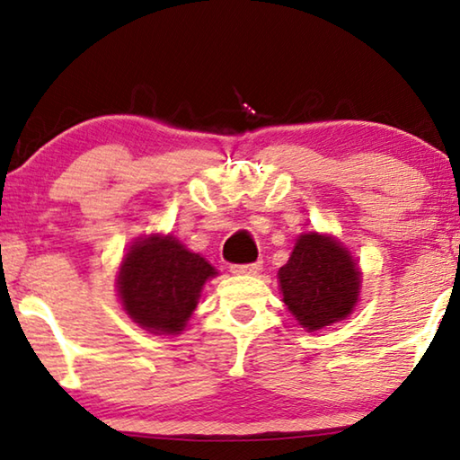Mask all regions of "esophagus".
<instances>
[{
  "mask_svg": "<svg viewBox=\"0 0 460 460\" xmlns=\"http://www.w3.org/2000/svg\"><path fill=\"white\" fill-rule=\"evenodd\" d=\"M260 262H250V264H231L233 274H256L260 272Z\"/></svg>",
  "mask_w": 460,
  "mask_h": 460,
  "instance_id": "obj_1",
  "label": "esophagus"
}]
</instances>
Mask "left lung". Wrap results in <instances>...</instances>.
<instances>
[{
	"label": "left lung",
	"instance_id": "obj_1",
	"mask_svg": "<svg viewBox=\"0 0 460 460\" xmlns=\"http://www.w3.org/2000/svg\"><path fill=\"white\" fill-rule=\"evenodd\" d=\"M279 283L287 310L314 332L353 312L361 272L339 239L310 231L297 237L291 258L280 266Z\"/></svg>",
	"mask_w": 460,
	"mask_h": 460
}]
</instances>
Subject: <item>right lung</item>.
<instances>
[{"label":"right lung","instance_id":"obj_1","mask_svg":"<svg viewBox=\"0 0 460 460\" xmlns=\"http://www.w3.org/2000/svg\"><path fill=\"white\" fill-rule=\"evenodd\" d=\"M215 266L173 235L138 237L121 260L118 293L123 310L153 334H181Z\"/></svg>","mask_w":460,"mask_h":460}]
</instances>
